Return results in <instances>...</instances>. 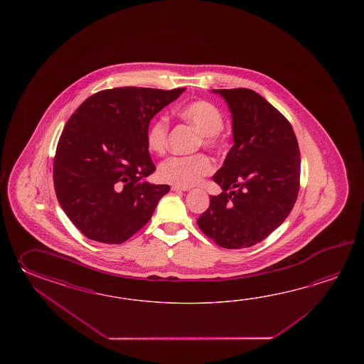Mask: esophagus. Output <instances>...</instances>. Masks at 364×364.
I'll return each mask as SVG.
<instances>
[{"label": "esophagus", "instance_id": "obj_1", "mask_svg": "<svg viewBox=\"0 0 364 364\" xmlns=\"http://www.w3.org/2000/svg\"><path fill=\"white\" fill-rule=\"evenodd\" d=\"M190 187H183V186H171V191H188Z\"/></svg>", "mask_w": 364, "mask_h": 364}]
</instances>
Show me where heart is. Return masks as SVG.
Instances as JSON below:
<instances>
[{
  "label": "heart",
  "mask_w": 364,
  "mask_h": 364,
  "mask_svg": "<svg viewBox=\"0 0 364 364\" xmlns=\"http://www.w3.org/2000/svg\"><path fill=\"white\" fill-rule=\"evenodd\" d=\"M177 116L191 124L199 132L195 141V148L218 149L224 146V116L220 108L208 100H193L186 102L176 110ZM147 147L155 155L164 156L168 151L169 143V122L165 117L155 118L147 129ZM213 171V163L208 156L196 154L185 157H171L164 161L157 176L163 182L176 186L196 185L203 177Z\"/></svg>",
  "instance_id": "b5f03b06"
}]
</instances>
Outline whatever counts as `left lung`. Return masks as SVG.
I'll return each mask as SVG.
<instances>
[{"instance_id": "8db88e82", "label": "left lung", "mask_w": 364, "mask_h": 364, "mask_svg": "<svg viewBox=\"0 0 364 364\" xmlns=\"http://www.w3.org/2000/svg\"><path fill=\"white\" fill-rule=\"evenodd\" d=\"M232 112L234 146L213 176L223 193L198 218L220 247L238 250L265 240L285 221L299 193L301 152L285 117L248 88L213 90Z\"/></svg>"}]
</instances>
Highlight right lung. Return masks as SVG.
<instances>
[{"label": "right lung", "mask_w": 364, "mask_h": 364, "mask_svg": "<svg viewBox=\"0 0 364 364\" xmlns=\"http://www.w3.org/2000/svg\"><path fill=\"white\" fill-rule=\"evenodd\" d=\"M185 90H104L70 117L55 149L53 182L63 212L87 238L124 243L169 193L168 185L143 181L156 171L146 135L151 119Z\"/></svg>", "instance_id": "1"}]
</instances>
